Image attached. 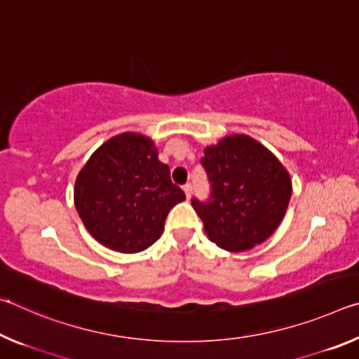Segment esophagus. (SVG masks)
I'll return each mask as SVG.
<instances>
[{
    "label": "esophagus",
    "mask_w": 359,
    "mask_h": 359,
    "mask_svg": "<svg viewBox=\"0 0 359 359\" xmlns=\"http://www.w3.org/2000/svg\"><path fill=\"white\" fill-rule=\"evenodd\" d=\"M184 193H185V196H187V199H190V198H191V193H193V187H191L190 184H187V185H184Z\"/></svg>",
    "instance_id": "obj_1"
}]
</instances>
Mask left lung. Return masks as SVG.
<instances>
[{
    "instance_id": "1",
    "label": "left lung",
    "mask_w": 359,
    "mask_h": 359,
    "mask_svg": "<svg viewBox=\"0 0 359 359\" xmlns=\"http://www.w3.org/2000/svg\"><path fill=\"white\" fill-rule=\"evenodd\" d=\"M212 184L208 203L193 199L208 238L226 252L250 250L282 223L291 179L280 160L247 135H229L204 149Z\"/></svg>"
}]
</instances>
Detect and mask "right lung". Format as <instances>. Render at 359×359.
Wrapping results in <instances>:
<instances>
[{
	"mask_svg": "<svg viewBox=\"0 0 359 359\" xmlns=\"http://www.w3.org/2000/svg\"><path fill=\"white\" fill-rule=\"evenodd\" d=\"M184 191L158 160L154 139L126 131L107 139L79 171L74 205L83 226L101 245L137 253L160 239Z\"/></svg>",
	"mask_w": 359,
	"mask_h": 359,
	"instance_id": "1",
	"label": "right lung"
}]
</instances>
